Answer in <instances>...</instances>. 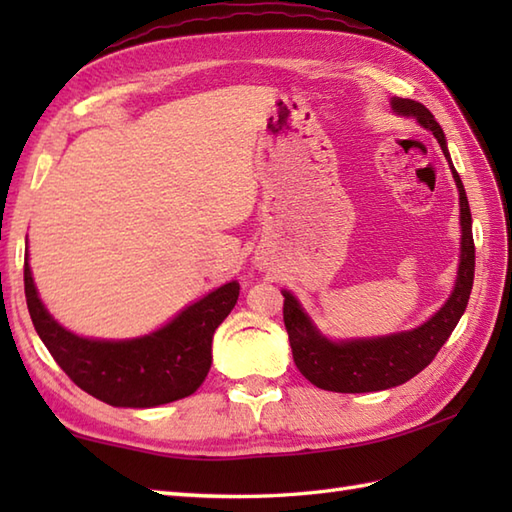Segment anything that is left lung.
I'll return each mask as SVG.
<instances>
[{
	"label": "left lung",
	"mask_w": 512,
	"mask_h": 512,
	"mask_svg": "<svg viewBox=\"0 0 512 512\" xmlns=\"http://www.w3.org/2000/svg\"><path fill=\"white\" fill-rule=\"evenodd\" d=\"M391 110L398 116H413L424 129H429L438 138L442 154L449 162L455 187L460 193L462 237L458 277H455V286L444 306L418 328L387 336H372V339L345 341H332L323 336L306 310L301 308L297 297L288 290H281V295H284V323L297 369L312 385L325 391H339V394H365V391L398 387L420 374L436 358L440 347L447 343L455 325L462 319L473 288L475 244L471 209L464 184L451 162L442 127L427 107L418 101L396 99L394 96Z\"/></svg>",
	"instance_id": "8db88e82"
}]
</instances>
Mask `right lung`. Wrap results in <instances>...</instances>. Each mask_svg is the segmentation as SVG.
Masks as SVG:
<instances>
[{
  "label": "right lung",
  "instance_id": "right-lung-1",
  "mask_svg": "<svg viewBox=\"0 0 512 512\" xmlns=\"http://www.w3.org/2000/svg\"><path fill=\"white\" fill-rule=\"evenodd\" d=\"M24 286L32 325L72 383L107 405L132 409L187 398L204 383L213 361V334L239 297L237 281H228L156 332L112 341L79 336L54 321L39 299L28 255Z\"/></svg>",
  "mask_w": 512,
  "mask_h": 512
}]
</instances>
